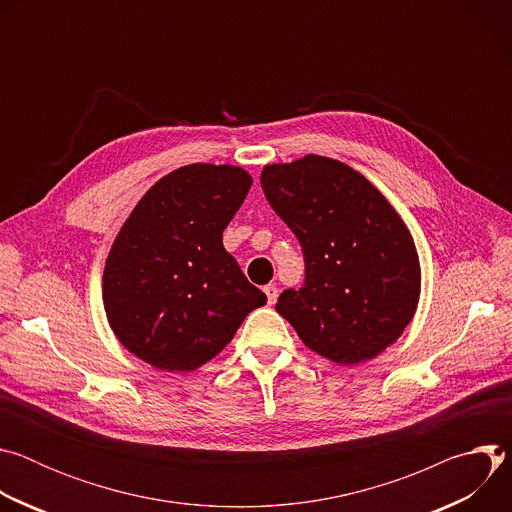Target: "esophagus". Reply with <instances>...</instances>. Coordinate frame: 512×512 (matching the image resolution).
<instances>
[{
  "mask_svg": "<svg viewBox=\"0 0 512 512\" xmlns=\"http://www.w3.org/2000/svg\"><path fill=\"white\" fill-rule=\"evenodd\" d=\"M263 291H265V296H267V304H269V306L277 302V296H279V289H277V287H275L273 283L265 285V287H263Z\"/></svg>",
  "mask_w": 512,
  "mask_h": 512,
  "instance_id": "esophagus-1",
  "label": "esophagus"
}]
</instances>
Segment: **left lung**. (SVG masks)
<instances>
[{
  "label": "left lung",
  "instance_id": "8db88e82",
  "mask_svg": "<svg viewBox=\"0 0 512 512\" xmlns=\"http://www.w3.org/2000/svg\"><path fill=\"white\" fill-rule=\"evenodd\" d=\"M261 188L304 253V285L275 310L338 364L375 358L411 322L421 289L399 214L362 174L322 156L265 166Z\"/></svg>",
  "mask_w": 512,
  "mask_h": 512
}]
</instances>
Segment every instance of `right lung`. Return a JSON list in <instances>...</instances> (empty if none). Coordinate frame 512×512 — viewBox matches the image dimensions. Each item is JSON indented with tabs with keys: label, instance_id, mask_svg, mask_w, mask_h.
<instances>
[{
	"label": "right lung",
	"instance_id": "right-lung-1",
	"mask_svg": "<svg viewBox=\"0 0 512 512\" xmlns=\"http://www.w3.org/2000/svg\"><path fill=\"white\" fill-rule=\"evenodd\" d=\"M253 180L235 166L190 164L158 180L121 227L103 273L119 342L162 371H194L267 302L223 247Z\"/></svg>",
	"mask_w": 512,
	"mask_h": 512
}]
</instances>
